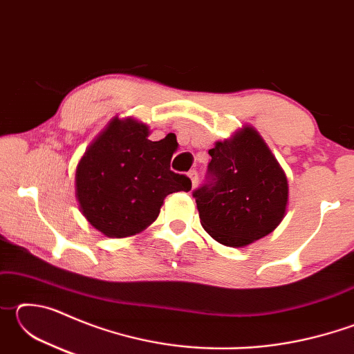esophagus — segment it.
<instances>
[{
  "label": "esophagus",
  "mask_w": 354,
  "mask_h": 354,
  "mask_svg": "<svg viewBox=\"0 0 354 354\" xmlns=\"http://www.w3.org/2000/svg\"><path fill=\"white\" fill-rule=\"evenodd\" d=\"M189 178H190V181H192V187H196V184H198V171L196 170H190L189 171Z\"/></svg>",
  "instance_id": "34e87169"
}]
</instances>
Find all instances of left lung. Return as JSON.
<instances>
[{"label": "left lung", "instance_id": "8db88e82", "mask_svg": "<svg viewBox=\"0 0 354 354\" xmlns=\"http://www.w3.org/2000/svg\"><path fill=\"white\" fill-rule=\"evenodd\" d=\"M206 181L192 192L209 236L227 247H243L270 234L283 220L287 178L253 128L217 142Z\"/></svg>", "mask_w": 354, "mask_h": 354}]
</instances>
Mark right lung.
<instances>
[{"label":"right lung","instance_id":"right-lung-1","mask_svg":"<svg viewBox=\"0 0 354 354\" xmlns=\"http://www.w3.org/2000/svg\"><path fill=\"white\" fill-rule=\"evenodd\" d=\"M175 145L148 140L147 124L113 118L76 169V198L91 225L107 237H128L158 218L164 198L192 181L170 170Z\"/></svg>","mask_w":354,"mask_h":354}]
</instances>
